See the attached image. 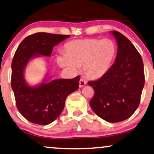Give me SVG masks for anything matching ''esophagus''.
I'll return each mask as SVG.
<instances>
[{
    "label": "esophagus",
    "mask_w": 154,
    "mask_h": 154,
    "mask_svg": "<svg viewBox=\"0 0 154 154\" xmlns=\"http://www.w3.org/2000/svg\"><path fill=\"white\" fill-rule=\"evenodd\" d=\"M87 84V82L85 81L84 79H80V81H79V86L80 87H83L84 86V85H85Z\"/></svg>",
    "instance_id": "1"
}]
</instances>
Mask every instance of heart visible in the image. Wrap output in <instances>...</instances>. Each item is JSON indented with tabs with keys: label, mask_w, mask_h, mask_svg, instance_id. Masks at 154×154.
Segmentation results:
<instances>
[{
	"label": "heart",
	"mask_w": 154,
	"mask_h": 154,
	"mask_svg": "<svg viewBox=\"0 0 154 154\" xmlns=\"http://www.w3.org/2000/svg\"><path fill=\"white\" fill-rule=\"evenodd\" d=\"M64 54L59 55L60 66L77 72L83 65V72L90 79H99L111 67L117 54V45L110 39H75L63 46Z\"/></svg>",
	"instance_id": "obj_1"
}]
</instances>
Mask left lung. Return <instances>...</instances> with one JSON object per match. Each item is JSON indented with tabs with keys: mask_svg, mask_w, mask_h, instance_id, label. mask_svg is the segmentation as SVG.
<instances>
[{
	"mask_svg": "<svg viewBox=\"0 0 154 154\" xmlns=\"http://www.w3.org/2000/svg\"><path fill=\"white\" fill-rule=\"evenodd\" d=\"M117 43L115 63L97 81L88 82L95 94L90 105L97 116L108 122L128 119L139 107L144 85L140 54L122 34L112 31Z\"/></svg>",
	"mask_w": 154,
	"mask_h": 154,
	"instance_id": "1",
	"label": "left lung"
}]
</instances>
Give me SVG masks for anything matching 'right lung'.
Segmentation results:
<instances>
[{"label": "right lung", "instance_id": "right-lung-1", "mask_svg": "<svg viewBox=\"0 0 154 154\" xmlns=\"http://www.w3.org/2000/svg\"><path fill=\"white\" fill-rule=\"evenodd\" d=\"M70 35L37 32L22 41L12 61L11 87L17 108L31 122L47 125L55 120L62 112L66 97L79 87L80 77L72 79H48L38 86H29L24 78V71L32 58L50 57L53 47Z\"/></svg>", "mask_w": 154, "mask_h": 154}]
</instances>
